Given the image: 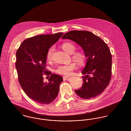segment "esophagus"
<instances>
[{"mask_svg":"<svg viewBox=\"0 0 131 131\" xmlns=\"http://www.w3.org/2000/svg\"><path fill=\"white\" fill-rule=\"evenodd\" d=\"M69 78V77H68V76H64V77H63V80H67Z\"/></svg>","mask_w":131,"mask_h":131,"instance_id":"esophagus-1","label":"esophagus"}]
</instances>
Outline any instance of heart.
<instances>
[{
  "label": "heart",
  "instance_id": "heart-1",
  "mask_svg": "<svg viewBox=\"0 0 131 131\" xmlns=\"http://www.w3.org/2000/svg\"><path fill=\"white\" fill-rule=\"evenodd\" d=\"M61 48L66 52L72 54V58L79 65H83L86 61L85 54L81 51L74 52L75 50V46L71 42H64L61 45ZM54 47H51L48 50L47 53V59L48 60L52 59V56L54 51ZM77 68L75 63L71 62L69 64H62L59 66L56 70L55 72L65 76H70L73 73V71Z\"/></svg>",
  "mask_w": 131,
  "mask_h": 131
}]
</instances>
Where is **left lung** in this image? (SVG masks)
<instances>
[{
  "mask_svg": "<svg viewBox=\"0 0 131 131\" xmlns=\"http://www.w3.org/2000/svg\"><path fill=\"white\" fill-rule=\"evenodd\" d=\"M76 42L83 48L86 59L82 73L83 84L75 90L77 95L84 99L95 97L107 87L112 75V56L107 45L90 31L72 30L61 37ZM91 74L92 77L88 74Z\"/></svg>",
  "mask_w": 131,
  "mask_h": 131,
  "instance_id": "obj_1",
  "label": "left lung"
}]
</instances>
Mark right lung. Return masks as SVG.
Segmentation results:
<instances>
[{
	"label": "right lung",
	"mask_w": 131,
	"mask_h": 131,
	"mask_svg": "<svg viewBox=\"0 0 131 131\" xmlns=\"http://www.w3.org/2000/svg\"><path fill=\"white\" fill-rule=\"evenodd\" d=\"M63 35H40L26 39L16 53L15 67L18 79L25 94L39 104L52 102L59 92L62 78L59 75L46 72L48 50ZM44 74L50 75L48 82H43Z\"/></svg>",
	"instance_id": "right-lung-1"
}]
</instances>
